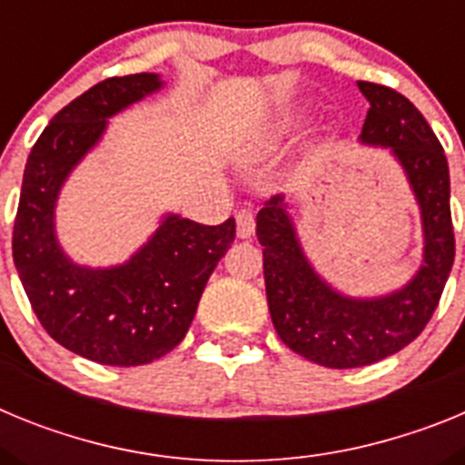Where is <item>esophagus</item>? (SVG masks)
Returning a JSON list of instances; mask_svg holds the SVG:
<instances>
[{
    "mask_svg": "<svg viewBox=\"0 0 465 465\" xmlns=\"http://www.w3.org/2000/svg\"><path fill=\"white\" fill-rule=\"evenodd\" d=\"M235 221H237V237H242V240H249V237L256 232V216H253V212H249V209L237 212Z\"/></svg>",
    "mask_w": 465,
    "mask_h": 465,
    "instance_id": "obj_1",
    "label": "esophagus"
}]
</instances>
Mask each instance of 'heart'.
I'll return each instance as SVG.
<instances>
[{"mask_svg":"<svg viewBox=\"0 0 465 465\" xmlns=\"http://www.w3.org/2000/svg\"><path fill=\"white\" fill-rule=\"evenodd\" d=\"M302 121H305V114L298 109H289V111H283L282 116L277 118V121L270 125L268 130V137H265V142L268 143H279L283 142L286 137H291V134L298 130L300 125H302Z\"/></svg>","mask_w":465,"mask_h":465,"instance_id":"obj_1","label":"heart"}]
</instances>
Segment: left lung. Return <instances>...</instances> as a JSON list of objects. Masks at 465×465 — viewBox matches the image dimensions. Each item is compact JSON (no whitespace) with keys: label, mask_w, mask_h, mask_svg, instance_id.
Instances as JSON below:
<instances>
[{"label":"left lung","mask_w":465,"mask_h":465,"mask_svg":"<svg viewBox=\"0 0 465 465\" xmlns=\"http://www.w3.org/2000/svg\"><path fill=\"white\" fill-rule=\"evenodd\" d=\"M359 90L371 102L359 142L389 149L421 212L424 253L414 277L386 295H344L312 268L283 195L270 197L256 216L274 331L295 354L338 371L377 363L417 340L454 262L450 167L440 142L408 97L368 81H359Z\"/></svg>","instance_id":"obj_1"}]
</instances>
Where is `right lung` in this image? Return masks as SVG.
<instances>
[{
  "label": "right lung",
  "mask_w": 465,
  "mask_h": 465,
  "mask_svg": "<svg viewBox=\"0 0 465 465\" xmlns=\"http://www.w3.org/2000/svg\"><path fill=\"white\" fill-rule=\"evenodd\" d=\"M158 74L114 76L57 111L27 158L14 223V262L36 319L64 349L102 365H143L186 338L209 274L235 240V219L203 225L163 216L130 261L74 262L55 235L57 195L97 146L109 118L163 88Z\"/></svg>",
  "instance_id": "right-lung-1"
}]
</instances>
